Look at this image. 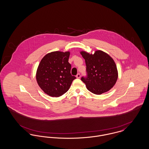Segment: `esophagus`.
Here are the masks:
<instances>
[{"label":"esophagus","mask_w":149,"mask_h":149,"mask_svg":"<svg viewBox=\"0 0 149 149\" xmlns=\"http://www.w3.org/2000/svg\"><path fill=\"white\" fill-rule=\"evenodd\" d=\"M77 78H80V74L79 73L77 75Z\"/></svg>","instance_id":"1"}]
</instances>
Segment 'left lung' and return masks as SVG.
Instances as JSON below:
<instances>
[{
	"instance_id": "left-lung-1",
	"label": "left lung",
	"mask_w": 149,
	"mask_h": 149,
	"mask_svg": "<svg viewBox=\"0 0 149 149\" xmlns=\"http://www.w3.org/2000/svg\"><path fill=\"white\" fill-rule=\"evenodd\" d=\"M85 59L87 76L81 77L90 92L99 95L113 88L118 79V71L113 59L106 52L97 50L94 54L81 51Z\"/></svg>"
}]
</instances>
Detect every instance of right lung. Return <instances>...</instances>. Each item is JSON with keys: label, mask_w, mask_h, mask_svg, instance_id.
Returning a JSON list of instances; mask_svg holds the SVG:
<instances>
[{"label": "right lung", "mask_w": 149, "mask_h": 149, "mask_svg": "<svg viewBox=\"0 0 149 149\" xmlns=\"http://www.w3.org/2000/svg\"><path fill=\"white\" fill-rule=\"evenodd\" d=\"M70 52L54 51L43 57L36 72V80L44 92L52 97L63 95L70 88L72 81Z\"/></svg>", "instance_id": "1"}]
</instances>
